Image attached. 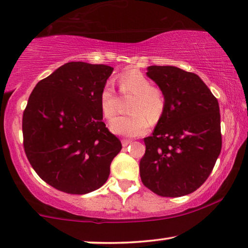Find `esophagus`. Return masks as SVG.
Wrapping results in <instances>:
<instances>
[{
	"label": "esophagus",
	"instance_id": "obj_1",
	"mask_svg": "<svg viewBox=\"0 0 248 248\" xmlns=\"http://www.w3.org/2000/svg\"><path fill=\"white\" fill-rule=\"evenodd\" d=\"M131 141L132 140H130V139H123L121 140V143H123V147H127L128 145H130Z\"/></svg>",
	"mask_w": 248,
	"mask_h": 248
}]
</instances>
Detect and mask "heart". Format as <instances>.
Masks as SVG:
<instances>
[{"label":"heart","mask_w":248,"mask_h":248,"mask_svg":"<svg viewBox=\"0 0 248 248\" xmlns=\"http://www.w3.org/2000/svg\"><path fill=\"white\" fill-rule=\"evenodd\" d=\"M119 87L124 93L134 94L128 110L110 123V130L124 137H137L146 134L149 121L156 124L166 109V95L161 89L154 87L151 81L138 70H129L119 77ZM102 116L111 119L117 110V98L111 84H106L99 95Z\"/></svg>","instance_id":"1"}]
</instances>
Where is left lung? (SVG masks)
I'll return each instance as SVG.
<instances>
[{
	"label": "left lung",
	"instance_id": "8db88e82",
	"mask_svg": "<svg viewBox=\"0 0 248 248\" xmlns=\"http://www.w3.org/2000/svg\"><path fill=\"white\" fill-rule=\"evenodd\" d=\"M147 76L166 95V109L143 139L141 182L162 197L198 189L221 150L219 105L201 78L172 65H151Z\"/></svg>",
	"mask_w": 248,
	"mask_h": 248
}]
</instances>
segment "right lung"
I'll list each match as a JSON object with an SVG mask.
<instances>
[{
	"instance_id": "add662e5",
	"label": "right lung",
	"mask_w": 248,
	"mask_h": 248,
	"mask_svg": "<svg viewBox=\"0 0 248 248\" xmlns=\"http://www.w3.org/2000/svg\"><path fill=\"white\" fill-rule=\"evenodd\" d=\"M113 68L68 62L39 81L23 112V146L50 186L83 195L108 179L121 142L106 128L99 95Z\"/></svg>"
}]
</instances>
